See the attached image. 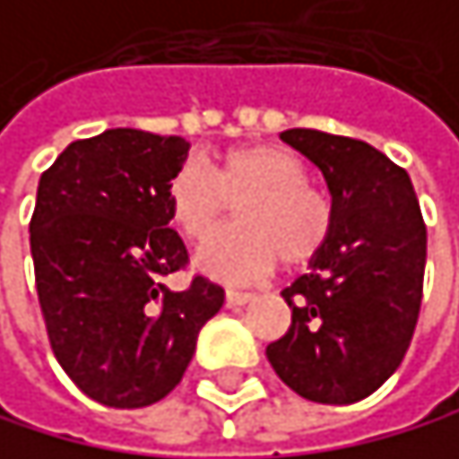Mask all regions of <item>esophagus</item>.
<instances>
[{"label":"esophagus","instance_id":"1","mask_svg":"<svg viewBox=\"0 0 459 459\" xmlns=\"http://www.w3.org/2000/svg\"><path fill=\"white\" fill-rule=\"evenodd\" d=\"M249 299H252V294H249V291L227 289V303H230V306H244V303H249Z\"/></svg>","mask_w":459,"mask_h":459}]
</instances>
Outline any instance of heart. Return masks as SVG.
<instances>
[{
    "label": "heart",
    "instance_id": "b5f03b06",
    "mask_svg": "<svg viewBox=\"0 0 459 459\" xmlns=\"http://www.w3.org/2000/svg\"><path fill=\"white\" fill-rule=\"evenodd\" d=\"M238 203V224L195 249V269L244 283L283 264L297 269L319 255L333 227V204L308 182L303 160L280 145H235L218 153L212 173L185 162L168 185V212L182 235H207Z\"/></svg>",
    "mask_w": 459,
    "mask_h": 459
}]
</instances>
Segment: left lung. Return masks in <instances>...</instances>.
Masks as SVG:
<instances>
[{
  "mask_svg": "<svg viewBox=\"0 0 459 459\" xmlns=\"http://www.w3.org/2000/svg\"><path fill=\"white\" fill-rule=\"evenodd\" d=\"M280 140L322 170L333 227L283 299L291 328L266 348L280 381L316 403H353L387 381L412 342L426 224L403 168L373 145L314 128Z\"/></svg>",
  "mask_w": 459,
  "mask_h": 459,
  "instance_id": "1",
  "label": "left lung"
}]
</instances>
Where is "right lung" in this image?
<instances>
[{
	"mask_svg": "<svg viewBox=\"0 0 459 459\" xmlns=\"http://www.w3.org/2000/svg\"><path fill=\"white\" fill-rule=\"evenodd\" d=\"M187 151L182 137L108 128L41 173L30 252L47 336L64 373L103 407L162 401L224 306V289L202 274L185 291L162 283L187 264L168 212Z\"/></svg>",
	"mask_w": 459,
	"mask_h": 459,
	"instance_id": "1",
	"label": "right lung"
}]
</instances>
